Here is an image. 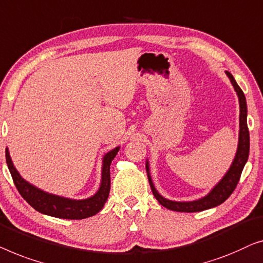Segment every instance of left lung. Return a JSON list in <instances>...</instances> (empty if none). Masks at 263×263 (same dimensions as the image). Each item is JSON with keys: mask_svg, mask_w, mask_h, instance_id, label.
Returning a JSON list of instances; mask_svg holds the SVG:
<instances>
[{"mask_svg": "<svg viewBox=\"0 0 263 263\" xmlns=\"http://www.w3.org/2000/svg\"><path fill=\"white\" fill-rule=\"evenodd\" d=\"M227 75L229 79H230L239 100V138L235 160L232 162L230 169L228 170V173L225 174L223 179L216 184V187H214L206 197L199 199V200L188 202L172 201L158 194L156 188L154 187L153 181H151L149 172V162H146L145 167L147 177H149L151 191H153V194L155 195V198L157 199V201L160 202L162 206H164L165 209L176 211V212H199V211L212 209V207L223 204V202L232 194V192L235 191L236 186H237L242 170L247 163L248 156H249V130H248L247 125V101L244 93L241 88H239L237 82L235 81L234 76H232L229 71H227Z\"/></svg>", "mask_w": 263, "mask_h": 263, "instance_id": "left-lung-1", "label": "left lung"}]
</instances>
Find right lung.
Returning a JSON list of instances; mask_svg holds the SVG:
<instances>
[{
  "label": "right lung",
  "instance_id": "right-lung-1",
  "mask_svg": "<svg viewBox=\"0 0 263 263\" xmlns=\"http://www.w3.org/2000/svg\"><path fill=\"white\" fill-rule=\"evenodd\" d=\"M118 151H119V146L105 155L102 161V177L99 191L93 197L84 199V200H73V199L58 197V195L46 193V192L28 183L27 181L22 179L14 167L8 149H6V161L16 190L33 209L40 213L63 218V219H84V218L94 216L99 211H101L108 198L110 190L109 167Z\"/></svg>",
  "mask_w": 263,
  "mask_h": 263
}]
</instances>
